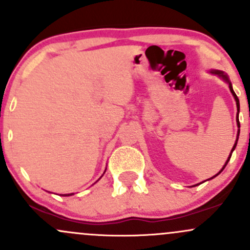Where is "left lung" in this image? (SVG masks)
I'll list each match as a JSON object with an SVG mask.
<instances>
[{
  "mask_svg": "<svg viewBox=\"0 0 250 250\" xmlns=\"http://www.w3.org/2000/svg\"><path fill=\"white\" fill-rule=\"evenodd\" d=\"M211 73L212 74H217V75H219L220 78L223 79V80H225L227 81L228 83H229V88H230V91H231V93H232V96H233V98H235V101H236V105H237V116H236V121H237V125H238V128H240V121H238V112H240V101H238V98H237V96H236V93L235 92H233V88H232V85H231V83H230V80H229V78H228V75L225 74L224 72H222V70H211ZM238 134H240V130H238ZM238 134H237V139H236V143H235V145H233V147H232V149H231V153H232L233 152V149H235V147H236V145H237V140H238ZM231 153H230V156H229V158H228V160H227V163H225V165L224 167H223V169L220 170L219 172L217 173V175H219L220 172L223 171V170H224V167H227V164L228 163H229V160H230V158H231ZM215 175V176H217ZM215 176H213V177H215ZM213 177H211V178H213Z\"/></svg>",
  "mask_w": 250,
  "mask_h": 250,
  "instance_id": "8db88e82",
  "label": "left lung"
}]
</instances>
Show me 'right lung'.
<instances>
[{"mask_svg":"<svg viewBox=\"0 0 250 250\" xmlns=\"http://www.w3.org/2000/svg\"><path fill=\"white\" fill-rule=\"evenodd\" d=\"M69 195H73V194H64L63 196H69Z\"/></svg>","mask_w":250,"mask_h":250,"instance_id":"add662e5","label":"right lung"}]
</instances>
